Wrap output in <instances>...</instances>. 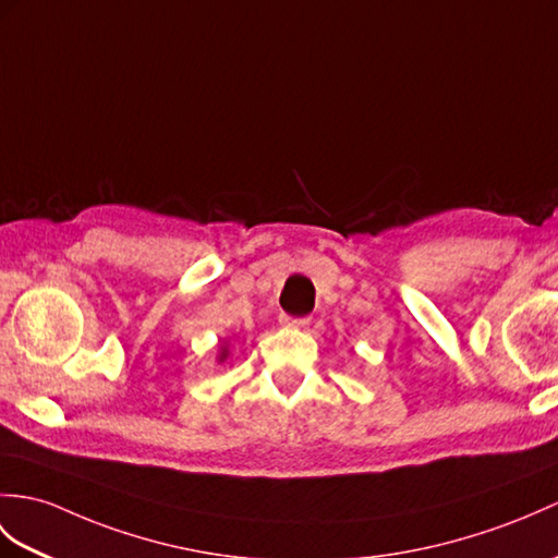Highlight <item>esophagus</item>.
Instances as JSON below:
<instances>
[{"label": "esophagus", "mask_w": 558, "mask_h": 558, "mask_svg": "<svg viewBox=\"0 0 558 558\" xmlns=\"http://www.w3.org/2000/svg\"><path fill=\"white\" fill-rule=\"evenodd\" d=\"M280 323L284 328H306L308 326V318L304 316V318H294V316H288V314H282L280 316Z\"/></svg>", "instance_id": "1"}]
</instances>
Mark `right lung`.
I'll list each match as a JSON object with an SVG mask.
<instances>
[{
	"label": "right lung",
	"mask_w": 558,
	"mask_h": 558,
	"mask_svg": "<svg viewBox=\"0 0 558 558\" xmlns=\"http://www.w3.org/2000/svg\"><path fill=\"white\" fill-rule=\"evenodd\" d=\"M228 359V349L223 347V349H220V356H218V361H226Z\"/></svg>",
	"instance_id": "obj_1"
}]
</instances>
